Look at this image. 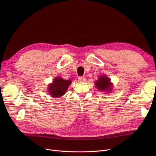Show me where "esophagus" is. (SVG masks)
Instances as JSON below:
<instances>
[{
	"label": "esophagus",
	"mask_w": 156,
	"mask_h": 156,
	"mask_svg": "<svg viewBox=\"0 0 156 156\" xmlns=\"http://www.w3.org/2000/svg\"><path fill=\"white\" fill-rule=\"evenodd\" d=\"M78 81H79V82H84L86 81V78L84 77H79V78H78Z\"/></svg>",
	"instance_id": "34e87169"
}]
</instances>
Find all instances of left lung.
I'll list each match as a JSON object with an SVG mask.
<instances>
[{
	"label": "left lung",
	"instance_id": "left-lung-1",
	"mask_svg": "<svg viewBox=\"0 0 156 156\" xmlns=\"http://www.w3.org/2000/svg\"><path fill=\"white\" fill-rule=\"evenodd\" d=\"M110 79L108 78L106 75H101L96 81V86L99 90L102 91H111V83Z\"/></svg>",
	"mask_w": 156,
	"mask_h": 156
}]
</instances>
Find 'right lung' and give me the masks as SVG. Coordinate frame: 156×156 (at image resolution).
I'll list each match as a JSON object with an SVG mask.
<instances>
[{"mask_svg":"<svg viewBox=\"0 0 156 156\" xmlns=\"http://www.w3.org/2000/svg\"><path fill=\"white\" fill-rule=\"evenodd\" d=\"M71 83V80H64L60 77H56L54 79L53 83L49 84L48 92H50V95L53 97L62 96L66 92Z\"/></svg>","mask_w":156,"mask_h":156,"instance_id":"right-lung-1","label":"right lung"}]
</instances>
